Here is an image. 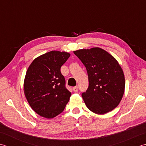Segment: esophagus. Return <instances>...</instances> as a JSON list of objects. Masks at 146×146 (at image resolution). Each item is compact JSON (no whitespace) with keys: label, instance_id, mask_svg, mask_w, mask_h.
Segmentation results:
<instances>
[{"label":"esophagus","instance_id":"obj_1","mask_svg":"<svg viewBox=\"0 0 146 146\" xmlns=\"http://www.w3.org/2000/svg\"><path fill=\"white\" fill-rule=\"evenodd\" d=\"M73 90H74V92H76V93H77V92L78 91V90H79L78 86H75V87H74L73 88Z\"/></svg>","mask_w":146,"mask_h":146}]
</instances>
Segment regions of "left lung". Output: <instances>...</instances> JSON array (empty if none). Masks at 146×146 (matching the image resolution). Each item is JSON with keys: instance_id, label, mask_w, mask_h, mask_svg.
Wrapping results in <instances>:
<instances>
[{"instance_id": "obj_1", "label": "left lung", "mask_w": 146, "mask_h": 146, "mask_svg": "<svg viewBox=\"0 0 146 146\" xmlns=\"http://www.w3.org/2000/svg\"><path fill=\"white\" fill-rule=\"evenodd\" d=\"M86 68L89 86L82 93L89 110L105 114L117 107L125 90L123 70L116 59L100 48L74 52Z\"/></svg>"}]
</instances>
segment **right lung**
<instances>
[{
	"label": "right lung",
	"instance_id": "add662e5",
	"mask_svg": "<svg viewBox=\"0 0 146 146\" xmlns=\"http://www.w3.org/2000/svg\"><path fill=\"white\" fill-rule=\"evenodd\" d=\"M70 54L52 51L33 61L26 72L24 90L26 99L37 114L52 118L63 111L71 93L65 86L61 67Z\"/></svg>",
	"mask_w": 146,
	"mask_h": 146
}]
</instances>
